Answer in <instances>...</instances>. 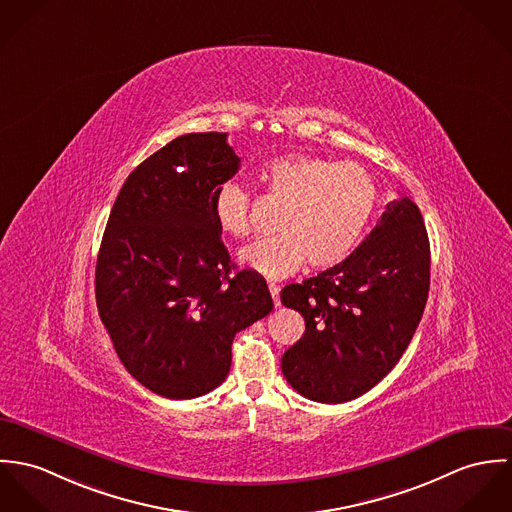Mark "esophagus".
<instances>
[{"label": "esophagus", "mask_w": 512, "mask_h": 512, "mask_svg": "<svg viewBox=\"0 0 512 512\" xmlns=\"http://www.w3.org/2000/svg\"><path fill=\"white\" fill-rule=\"evenodd\" d=\"M269 290H271V296H273L275 306H279V304H281V298H279V294H281V286L277 283H269Z\"/></svg>", "instance_id": "34e87169"}]
</instances>
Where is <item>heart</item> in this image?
Segmentation results:
<instances>
[{
  "label": "heart",
  "instance_id": "heart-1",
  "mask_svg": "<svg viewBox=\"0 0 512 512\" xmlns=\"http://www.w3.org/2000/svg\"><path fill=\"white\" fill-rule=\"evenodd\" d=\"M267 194L283 204L279 235L247 247L239 259L255 273L279 279L306 259L312 269H332L357 247L377 206V182L359 163H336L310 155H284L259 169ZM222 233L243 239L251 233L249 192L222 182L212 200Z\"/></svg>",
  "mask_w": 512,
  "mask_h": 512
}]
</instances>
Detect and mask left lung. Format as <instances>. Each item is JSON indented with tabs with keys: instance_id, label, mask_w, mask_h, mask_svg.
<instances>
[{
	"instance_id": "obj_1",
	"label": "left lung",
	"mask_w": 512,
	"mask_h": 512,
	"mask_svg": "<svg viewBox=\"0 0 512 512\" xmlns=\"http://www.w3.org/2000/svg\"><path fill=\"white\" fill-rule=\"evenodd\" d=\"M430 288V241L402 196L340 265L286 284L281 302L306 330L284 351V379L302 397L347 402L373 389L412 340Z\"/></svg>"
}]
</instances>
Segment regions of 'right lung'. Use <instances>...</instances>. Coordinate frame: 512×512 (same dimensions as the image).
Returning a JSON list of instances; mask_svg holds the SVG:
<instances>
[{"label": "right lung", "mask_w": 512, "mask_h": 512, "mask_svg": "<svg viewBox=\"0 0 512 512\" xmlns=\"http://www.w3.org/2000/svg\"><path fill=\"white\" fill-rule=\"evenodd\" d=\"M241 159L228 133H188L123 182L96 263V304L123 367L165 398L226 381L237 332L273 310L267 281L235 271L212 200Z\"/></svg>", "instance_id": "obj_1"}]
</instances>
